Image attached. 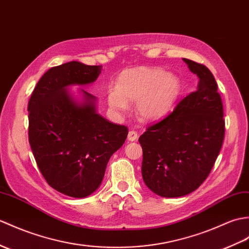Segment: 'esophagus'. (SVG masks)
Listing matches in <instances>:
<instances>
[{
    "label": "esophagus",
    "instance_id": "1",
    "mask_svg": "<svg viewBox=\"0 0 249 249\" xmlns=\"http://www.w3.org/2000/svg\"><path fill=\"white\" fill-rule=\"evenodd\" d=\"M138 139V134H137V131H135V130H130L129 132H128V140L129 141H136Z\"/></svg>",
    "mask_w": 249,
    "mask_h": 249
}]
</instances>
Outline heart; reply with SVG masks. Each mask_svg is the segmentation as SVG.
Returning a JSON list of instances; mask_svg holds the SVG:
<instances>
[{
	"mask_svg": "<svg viewBox=\"0 0 249 249\" xmlns=\"http://www.w3.org/2000/svg\"><path fill=\"white\" fill-rule=\"evenodd\" d=\"M182 83L174 74L157 67H137L120 74L117 88L109 89V106L120 112L137 102L142 121H157L169 113L181 94Z\"/></svg>",
	"mask_w": 249,
	"mask_h": 249,
	"instance_id": "b5f03b06",
	"label": "heart"
}]
</instances>
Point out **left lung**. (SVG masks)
I'll use <instances>...</instances> for the list:
<instances>
[{
  "instance_id": "obj_1",
  "label": "left lung",
  "mask_w": 249,
  "mask_h": 249,
  "mask_svg": "<svg viewBox=\"0 0 249 249\" xmlns=\"http://www.w3.org/2000/svg\"><path fill=\"white\" fill-rule=\"evenodd\" d=\"M183 61L197 75V90L139 138L143 180L154 193L169 198L193 192L206 180L225 137L223 103L214 76L201 63Z\"/></svg>"
}]
</instances>
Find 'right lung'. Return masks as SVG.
Returning a JSON list of instances; mask_svg holds the SVG:
<instances>
[{"label": "right lung", "instance_id": "right-lung-1", "mask_svg": "<svg viewBox=\"0 0 249 249\" xmlns=\"http://www.w3.org/2000/svg\"><path fill=\"white\" fill-rule=\"evenodd\" d=\"M102 66L78 61L51 68L40 78L28 102V141L42 176L58 192L87 197L100 187L113 153L123 145L128 128L96 112L95 96L82 90L75 102L71 85L93 83Z\"/></svg>", "mask_w": 249, "mask_h": 249}]
</instances>
